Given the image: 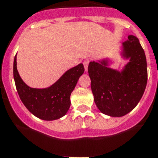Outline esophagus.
Here are the masks:
<instances>
[{
  "label": "esophagus",
  "mask_w": 158,
  "mask_h": 158,
  "mask_svg": "<svg viewBox=\"0 0 158 158\" xmlns=\"http://www.w3.org/2000/svg\"><path fill=\"white\" fill-rule=\"evenodd\" d=\"M90 63V60H85L83 61V66H84V68H85V71H87V68H88V64Z\"/></svg>",
  "instance_id": "obj_1"
}]
</instances>
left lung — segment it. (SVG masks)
Returning <instances> with one entry per match:
<instances>
[{"label": "left lung", "mask_w": 158, "mask_h": 158, "mask_svg": "<svg viewBox=\"0 0 158 158\" xmlns=\"http://www.w3.org/2000/svg\"><path fill=\"white\" fill-rule=\"evenodd\" d=\"M123 44L124 56L130 60L122 72L107 68L105 61H92L88 66L94 102L102 113L112 117L131 111L147 84L146 57L138 39L130 35Z\"/></svg>", "instance_id": "8db88e82"}]
</instances>
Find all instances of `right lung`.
<instances>
[{
    "label": "right lung",
    "mask_w": 158,
    "mask_h": 158,
    "mask_svg": "<svg viewBox=\"0 0 158 158\" xmlns=\"http://www.w3.org/2000/svg\"><path fill=\"white\" fill-rule=\"evenodd\" d=\"M83 72L84 67L80 64L68 70L50 87L31 88L19 75L16 69V56L13 62V77L20 100L35 117L47 121L56 120L66 114L71 106L70 96Z\"/></svg>",
    "instance_id": "right-lung-1"
}]
</instances>
